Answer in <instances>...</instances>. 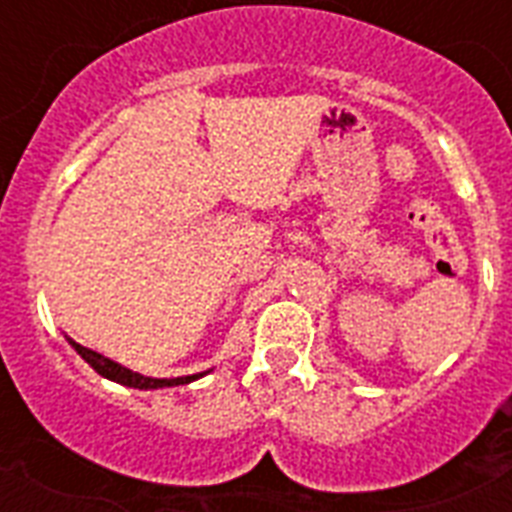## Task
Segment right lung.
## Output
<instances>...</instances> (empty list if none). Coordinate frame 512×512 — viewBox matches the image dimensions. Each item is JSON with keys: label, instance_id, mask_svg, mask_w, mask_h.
Instances as JSON below:
<instances>
[{"label": "right lung", "instance_id": "1", "mask_svg": "<svg viewBox=\"0 0 512 512\" xmlns=\"http://www.w3.org/2000/svg\"><path fill=\"white\" fill-rule=\"evenodd\" d=\"M68 342L74 345V350L79 353V356L87 361V364L95 369L98 374H103V377H108V380L119 382V385H130V388H140V390H154V388H172V385H185V382H193L199 380L201 374H188V377H172V380H156V377H143V374L132 372V369H127V366L116 364V361H111V358L100 356V353H95V350L84 348V345H79V342H74L71 337H68Z\"/></svg>", "mask_w": 512, "mask_h": 512}]
</instances>
